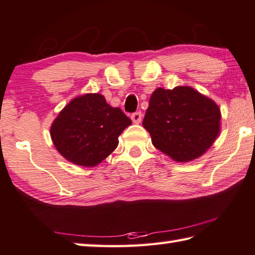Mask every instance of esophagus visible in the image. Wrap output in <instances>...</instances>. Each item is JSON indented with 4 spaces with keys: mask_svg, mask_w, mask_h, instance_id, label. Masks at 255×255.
I'll use <instances>...</instances> for the list:
<instances>
[{
    "mask_svg": "<svg viewBox=\"0 0 255 255\" xmlns=\"http://www.w3.org/2000/svg\"><path fill=\"white\" fill-rule=\"evenodd\" d=\"M131 120L133 124H139L141 122V112L138 111L131 115Z\"/></svg>",
    "mask_w": 255,
    "mask_h": 255,
    "instance_id": "1",
    "label": "esophagus"
}]
</instances>
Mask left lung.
Instances as JSON below:
<instances>
[{"label": "left lung", "mask_w": 255, "mask_h": 255, "mask_svg": "<svg viewBox=\"0 0 255 255\" xmlns=\"http://www.w3.org/2000/svg\"><path fill=\"white\" fill-rule=\"evenodd\" d=\"M221 109L191 86L158 88L143 120L152 143L175 162H190L206 153L221 132Z\"/></svg>", "instance_id": "obj_1"}]
</instances>
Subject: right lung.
I'll return each mask as SVG.
<instances>
[{"instance_id":"1","label":"right lung","mask_w":255,"mask_h":255,"mask_svg":"<svg viewBox=\"0 0 255 255\" xmlns=\"http://www.w3.org/2000/svg\"><path fill=\"white\" fill-rule=\"evenodd\" d=\"M130 124L122 109L108 105L102 94L88 93L64 107L51 124L50 137L68 162L93 167L117 148L118 137Z\"/></svg>"}]
</instances>
